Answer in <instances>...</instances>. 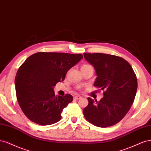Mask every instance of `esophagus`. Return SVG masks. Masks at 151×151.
<instances>
[{
	"mask_svg": "<svg viewBox=\"0 0 151 151\" xmlns=\"http://www.w3.org/2000/svg\"><path fill=\"white\" fill-rule=\"evenodd\" d=\"M81 96H75L74 97H73V99H74V100H78V99H81Z\"/></svg>",
	"mask_w": 151,
	"mask_h": 151,
	"instance_id": "obj_1",
	"label": "esophagus"
}]
</instances>
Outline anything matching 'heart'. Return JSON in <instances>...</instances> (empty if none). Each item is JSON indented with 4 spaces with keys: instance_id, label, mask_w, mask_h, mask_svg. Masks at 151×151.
Instances as JSON below:
<instances>
[{
    "instance_id": "obj_1",
    "label": "heart",
    "mask_w": 151,
    "mask_h": 151,
    "mask_svg": "<svg viewBox=\"0 0 151 151\" xmlns=\"http://www.w3.org/2000/svg\"><path fill=\"white\" fill-rule=\"evenodd\" d=\"M90 66V65H83V66Z\"/></svg>"
}]
</instances>
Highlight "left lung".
Here are the masks:
<instances>
[{
	"label": "left lung",
	"instance_id": "obj_1",
	"mask_svg": "<svg viewBox=\"0 0 151 151\" xmlns=\"http://www.w3.org/2000/svg\"><path fill=\"white\" fill-rule=\"evenodd\" d=\"M94 67V86L104 90L99 101L88 98L83 109L85 119L97 127H107L122 119L132 106L137 90V80L132 66L124 58L103 53H84Z\"/></svg>",
	"mask_w": 151,
	"mask_h": 151
}]
</instances>
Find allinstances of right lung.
Wrapping results in <instances>:
<instances>
[{
    "mask_svg": "<svg viewBox=\"0 0 151 151\" xmlns=\"http://www.w3.org/2000/svg\"><path fill=\"white\" fill-rule=\"evenodd\" d=\"M83 58L81 54L45 52L27 58L17 72L15 85L19 105L29 119L41 125L61 120L63 110L73 96H56L54 87Z\"/></svg>",
    "mask_w": 151,
    "mask_h": 151,
    "instance_id": "add662e5",
    "label": "right lung"
}]
</instances>
